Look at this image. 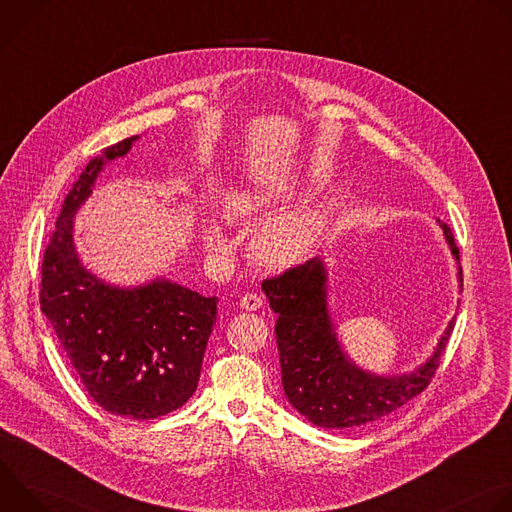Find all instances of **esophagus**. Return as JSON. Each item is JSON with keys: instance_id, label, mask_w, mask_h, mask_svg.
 <instances>
[{"instance_id": "34e87169", "label": "esophagus", "mask_w": 512, "mask_h": 512, "mask_svg": "<svg viewBox=\"0 0 512 512\" xmlns=\"http://www.w3.org/2000/svg\"><path fill=\"white\" fill-rule=\"evenodd\" d=\"M263 306V298L261 296H257V294H245L243 298H241V308H245V310H251V312H255V310H259Z\"/></svg>"}]
</instances>
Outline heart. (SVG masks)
Segmentation results:
<instances>
[{
    "instance_id": "obj_1",
    "label": "heart",
    "mask_w": 512,
    "mask_h": 512,
    "mask_svg": "<svg viewBox=\"0 0 512 512\" xmlns=\"http://www.w3.org/2000/svg\"><path fill=\"white\" fill-rule=\"evenodd\" d=\"M283 200L279 188L269 184L245 182L233 188L227 198V210L235 221H249L275 210ZM324 227L320 210H302L275 216L257 231L253 239L255 257L269 267H289L302 261L318 241ZM204 243L210 251L223 253L231 247V239L221 221L210 218L204 225Z\"/></svg>"
}]
</instances>
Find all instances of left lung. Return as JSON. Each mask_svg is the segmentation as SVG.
<instances>
[{
    "label": "left lung",
    "mask_w": 512,
    "mask_h": 512,
    "mask_svg": "<svg viewBox=\"0 0 512 512\" xmlns=\"http://www.w3.org/2000/svg\"><path fill=\"white\" fill-rule=\"evenodd\" d=\"M442 229L460 263L450 227L442 223ZM458 269L462 281V265ZM263 291L277 314L275 336L283 391L302 415L328 429L377 421L425 391L454 330L450 322L433 356L417 371L377 377L354 367L338 346L326 308V269L318 257L263 279Z\"/></svg>",
    "instance_id": "left-lung-1"
}]
</instances>
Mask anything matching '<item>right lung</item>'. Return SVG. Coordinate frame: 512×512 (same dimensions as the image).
Returning a JSON list of instances; mask_svg holds the SVG:
<instances>
[{"instance_id": "add662e5", "label": "right lung", "mask_w": 512, "mask_h": 512, "mask_svg": "<svg viewBox=\"0 0 512 512\" xmlns=\"http://www.w3.org/2000/svg\"><path fill=\"white\" fill-rule=\"evenodd\" d=\"M137 135L93 158L64 198L42 259L40 308L91 399L113 415L156 419L196 391L218 298L156 279L119 289L91 275L72 245V216L103 166Z\"/></svg>"}]
</instances>
